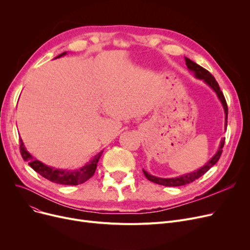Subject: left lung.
<instances>
[{
	"label": "left lung",
	"mask_w": 250,
	"mask_h": 250,
	"mask_svg": "<svg viewBox=\"0 0 250 250\" xmlns=\"http://www.w3.org/2000/svg\"><path fill=\"white\" fill-rule=\"evenodd\" d=\"M186 63L188 65V68L191 72H193V74H194V76L196 78L202 79V80H204L209 87H211L216 92L219 99L221 100V102L223 104V107H224L225 114H226V125H227V118H228L227 102H226L224 94H223V92L221 91V89L219 87V84L216 81V79L214 78V76L211 73H209L208 70H206L203 67H201L200 64L195 63L194 62H192L191 60H189L188 58H186ZM224 144H225V139H223L221 141V146H220L218 152L216 153V155L213 157V158L209 160L204 167L198 169L194 172L188 173L187 175L178 176V177H175V178H160V177H156V176L150 175L148 172L145 171V170H143V172H144V174H145V176L150 181H152L154 183H157V185H161V186H165V187H181V186H186V185H188V183H190V182L196 180L198 178H200L201 176H203L209 168L213 167L218 162V160L220 159V157H221V154L223 152V147H224Z\"/></svg>",
	"instance_id": "left-lung-1"
}]
</instances>
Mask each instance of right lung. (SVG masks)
Segmentation results:
<instances>
[{
    "mask_svg": "<svg viewBox=\"0 0 250 250\" xmlns=\"http://www.w3.org/2000/svg\"><path fill=\"white\" fill-rule=\"evenodd\" d=\"M67 54V52H62L60 56L57 58H60L63 55ZM103 151H101L99 154H97L93 159H92L87 165L82 167L79 170H75V171H67V170H60V169H55L48 167L42 163L41 161H38L34 159L33 157L26 151L23 142L20 139V153L22 158L27 161L29 166L36 171L38 174H41L42 177L48 179L51 182H56L60 183V185H64V186H78L81 185V183L85 182L88 180L90 177H92L95 173V170L97 167L98 160L100 158V156Z\"/></svg>",
    "mask_w": 250,
    "mask_h": 250,
    "instance_id": "obj_1",
    "label": "right lung"
}]
</instances>
